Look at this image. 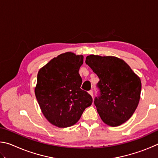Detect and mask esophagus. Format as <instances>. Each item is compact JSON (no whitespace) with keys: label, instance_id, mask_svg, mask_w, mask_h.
Masks as SVG:
<instances>
[{"label":"esophagus","instance_id":"esophagus-1","mask_svg":"<svg viewBox=\"0 0 158 158\" xmlns=\"http://www.w3.org/2000/svg\"><path fill=\"white\" fill-rule=\"evenodd\" d=\"M89 94H90V95H91L92 97H93V90H89Z\"/></svg>","mask_w":158,"mask_h":158}]
</instances>
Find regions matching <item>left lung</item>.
Listing matches in <instances>:
<instances>
[{
  "mask_svg": "<svg viewBox=\"0 0 158 158\" xmlns=\"http://www.w3.org/2000/svg\"><path fill=\"white\" fill-rule=\"evenodd\" d=\"M85 63L100 79V94L94 104L102 121L121 125L132 116L140 100V78L123 60L115 56H88Z\"/></svg>",
  "mask_w": 158,
  "mask_h": 158,
  "instance_id": "1",
  "label": "left lung"
}]
</instances>
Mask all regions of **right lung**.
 Masks as SVG:
<instances>
[{
	"mask_svg": "<svg viewBox=\"0 0 158 158\" xmlns=\"http://www.w3.org/2000/svg\"><path fill=\"white\" fill-rule=\"evenodd\" d=\"M82 55L66 52L53 58L37 73L35 94L45 118L58 127H70L81 118L93 98L81 89Z\"/></svg>",
	"mask_w": 158,
	"mask_h": 158,
	"instance_id": "add662e5",
	"label": "right lung"
}]
</instances>
